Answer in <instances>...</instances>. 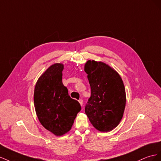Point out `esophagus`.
Here are the masks:
<instances>
[{"label":"esophagus","mask_w":161,"mask_h":161,"mask_svg":"<svg viewBox=\"0 0 161 161\" xmlns=\"http://www.w3.org/2000/svg\"><path fill=\"white\" fill-rule=\"evenodd\" d=\"M79 103H80L81 106H82V105H83V100H82V99H80L79 100Z\"/></svg>","instance_id":"34e87169"}]
</instances>
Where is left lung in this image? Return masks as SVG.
Instances as JSON below:
<instances>
[{"mask_svg": "<svg viewBox=\"0 0 161 161\" xmlns=\"http://www.w3.org/2000/svg\"><path fill=\"white\" fill-rule=\"evenodd\" d=\"M91 88L85 107L90 123L101 132H108L120 123L126 104V94L119 73L103 62L88 61L84 66Z\"/></svg>", "mask_w": 161, "mask_h": 161, "instance_id": "left-lung-1", "label": "left lung"}]
</instances>
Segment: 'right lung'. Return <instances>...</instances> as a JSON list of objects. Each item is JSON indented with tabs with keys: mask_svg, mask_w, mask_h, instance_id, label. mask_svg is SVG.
I'll return each instance as SVG.
<instances>
[{
	"mask_svg": "<svg viewBox=\"0 0 161 161\" xmlns=\"http://www.w3.org/2000/svg\"><path fill=\"white\" fill-rule=\"evenodd\" d=\"M62 63H54L46 70L36 82L34 94L35 111L46 130L61 136L70 131L80 104L72 99L62 82Z\"/></svg>",
	"mask_w": 161,
	"mask_h": 161,
	"instance_id": "obj_1",
	"label": "right lung"
}]
</instances>
